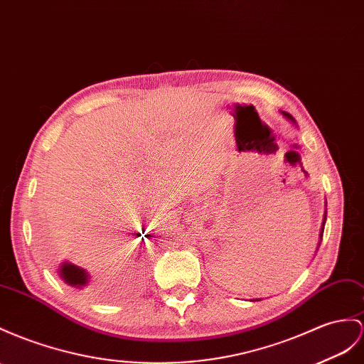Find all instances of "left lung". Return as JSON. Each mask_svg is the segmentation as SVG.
Listing matches in <instances>:
<instances>
[{
	"label": "left lung",
	"mask_w": 364,
	"mask_h": 364,
	"mask_svg": "<svg viewBox=\"0 0 364 364\" xmlns=\"http://www.w3.org/2000/svg\"><path fill=\"white\" fill-rule=\"evenodd\" d=\"M283 115L287 118V119H291L292 121V123H295V119L292 118V115H289L287 114V112H283ZM324 223H326V215H324V221H323V228H321V237H323V229H324Z\"/></svg>",
	"instance_id": "1"
}]
</instances>
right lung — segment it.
Instances as JSON below:
<instances>
[{
    "label": "right lung",
    "mask_w": 364,
    "mask_h": 364,
    "mask_svg": "<svg viewBox=\"0 0 364 364\" xmlns=\"http://www.w3.org/2000/svg\"><path fill=\"white\" fill-rule=\"evenodd\" d=\"M60 277L64 279V283L69 284L73 289H77V291H82L86 294H95L93 292V287H90V277L86 272V269L64 262L60 266Z\"/></svg>",
    "instance_id": "obj_1"
}]
</instances>
